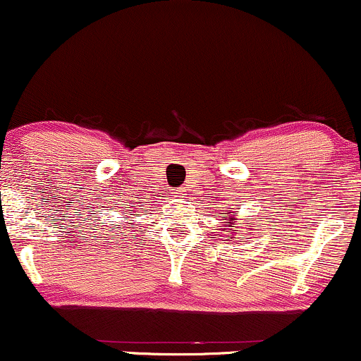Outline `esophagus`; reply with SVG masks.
<instances>
[{
    "mask_svg": "<svg viewBox=\"0 0 361 361\" xmlns=\"http://www.w3.org/2000/svg\"><path fill=\"white\" fill-rule=\"evenodd\" d=\"M183 192H185V190L183 188H178V190H174V197H181V195H183Z\"/></svg>",
    "mask_w": 361,
    "mask_h": 361,
    "instance_id": "esophagus-1",
    "label": "esophagus"
}]
</instances>
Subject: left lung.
Here are the masks:
<instances>
[{"label":"left lung","instance_id":"left-lung-1","mask_svg":"<svg viewBox=\"0 0 361 361\" xmlns=\"http://www.w3.org/2000/svg\"><path fill=\"white\" fill-rule=\"evenodd\" d=\"M235 216H236V212L233 214L231 217H229L228 224H224V228H229V231H235V229H233V228H235V226H233V224H235V223H233V221H235Z\"/></svg>","mask_w":361,"mask_h":361}]
</instances>
